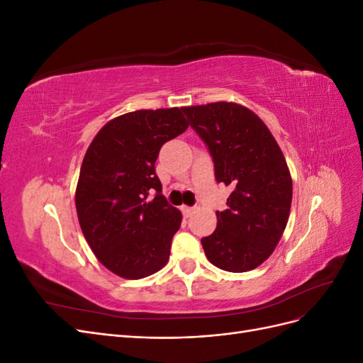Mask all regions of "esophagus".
Instances as JSON below:
<instances>
[{"label": "esophagus", "instance_id": "esophagus-1", "mask_svg": "<svg viewBox=\"0 0 363 363\" xmlns=\"http://www.w3.org/2000/svg\"><path fill=\"white\" fill-rule=\"evenodd\" d=\"M195 208L194 207H188V206H182V212L184 215V218H189L194 213Z\"/></svg>", "mask_w": 363, "mask_h": 363}]
</instances>
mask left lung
<instances>
[{"label":"left lung","instance_id":"obj_1","mask_svg":"<svg viewBox=\"0 0 363 363\" xmlns=\"http://www.w3.org/2000/svg\"><path fill=\"white\" fill-rule=\"evenodd\" d=\"M206 142L218 183L232 188L227 208L216 212V230L201 239L212 265L247 272L276 250L286 228L292 179L286 159L265 123L238 103L183 107Z\"/></svg>","mask_w":363,"mask_h":363}]
</instances>
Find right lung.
<instances>
[{
  "label": "right lung",
  "mask_w": 363,
  "mask_h": 363,
  "mask_svg": "<svg viewBox=\"0 0 363 363\" xmlns=\"http://www.w3.org/2000/svg\"><path fill=\"white\" fill-rule=\"evenodd\" d=\"M188 127L183 107L142 108L108 121L86 151L77 216L96 259L119 277L144 279L168 263L182 212L162 195L155 163L164 142Z\"/></svg>",
  "instance_id": "add662e5"
}]
</instances>
